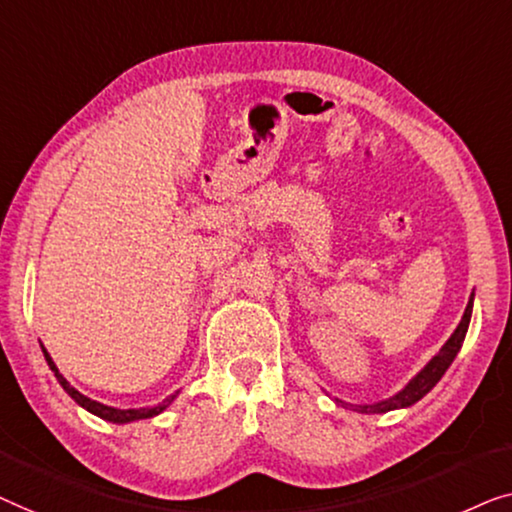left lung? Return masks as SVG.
<instances>
[{"instance_id":"8db88e82","label":"left lung","mask_w":512,"mask_h":512,"mask_svg":"<svg viewBox=\"0 0 512 512\" xmlns=\"http://www.w3.org/2000/svg\"><path fill=\"white\" fill-rule=\"evenodd\" d=\"M471 311H473V294H471V301L466 304V311H464V318L459 322L455 334L448 338V343L443 345L441 352L431 359V362L424 366V369L417 373V376L410 380V383L403 387L399 394H394L392 399L387 401H380V403H373V406H352L355 410H362V413H387V410H394V408H408L413 406L415 401H420L424 394H427L431 387H434L438 380L443 378V373L448 371V366L452 364V359L457 357L459 348H462L464 343V336H466V329H469V322H471ZM341 406H350V403L345 401H338Z\"/></svg>"}]
</instances>
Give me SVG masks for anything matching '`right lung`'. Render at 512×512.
Segmentation results:
<instances>
[{"instance_id":"obj_1","label":"right lung","mask_w":512,"mask_h":512,"mask_svg":"<svg viewBox=\"0 0 512 512\" xmlns=\"http://www.w3.org/2000/svg\"><path fill=\"white\" fill-rule=\"evenodd\" d=\"M41 350H43V345H41ZM43 357H46V362H48V366H50V371L55 373V378L60 380V385L64 387V390H67V394L71 399H74L78 406H83L85 410H90V413H95V415H99L102 417V420H109V422H118V424H122V422H134V420H146V417H153V415H157V413H162L164 408L169 406L171 401H174V397L176 394H171L169 399H164L160 406H155V408H141V410H120V408H111V406H104V403H99V401H92V399H88L85 397V394H81L78 390H74V387H71L67 380H64V376L60 371H57V366L53 364V359H50V355L46 350H43Z\"/></svg>"}]
</instances>
